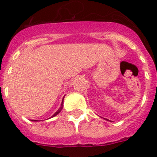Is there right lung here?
Segmentation results:
<instances>
[{"label": "right lung", "instance_id": "right-lung-1", "mask_svg": "<svg viewBox=\"0 0 157 157\" xmlns=\"http://www.w3.org/2000/svg\"><path fill=\"white\" fill-rule=\"evenodd\" d=\"M63 101H62V103H61V106H60V107H59V109H58V110H57V112H56V113H55V114H54L53 115V116H52V117H54V116H56V115H57V114H59V112H60V111H61L62 110V109H63Z\"/></svg>", "mask_w": 157, "mask_h": 157}]
</instances>
